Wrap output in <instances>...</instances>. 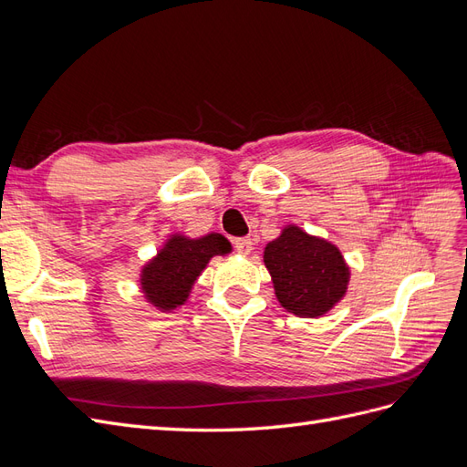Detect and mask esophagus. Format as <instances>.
Returning <instances> with one entry per match:
<instances>
[{"instance_id":"1","label":"esophagus","mask_w":467,"mask_h":467,"mask_svg":"<svg viewBox=\"0 0 467 467\" xmlns=\"http://www.w3.org/2000/svg\"><path fill=\"white\" fill-rule=\"evenodd\" d=\"M234 247L239 255H249V253L253 251V242L249 237H237L234 242Z\"/></svg>"}]
</instances>
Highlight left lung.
I'll use <instances>...</instances> for the list:
<instances>
[{"instance_id": "left-lung-1", "label": "left lung", "mask_w": 467, "mask_h": 467, "mask_svg": "<svg viewBox=\"0 0 467 467\" xmlns=\"http://www.w3.org/2000/svg\"><path fill=\"white\" fill-rule=\"evenodd\" d=\"M280 306L300 317H319L343 298L348 266L333 244L288 225L265 247Z\"/></svg>"}]
</instances>
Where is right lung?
I'll list each match as a JSON object with an SVG mask.
<instances>
[{
  "mask_svg": "<svg viewBox=\"0 0 467 467\" xmlns=\"http://www.w3.org/2000/svg\"><path fill=\"white\" fill-rule=\"evenodd\" d=\"M230 251V242L220 234H208L199 239L173 235L142 268L140 282H142L146 300L161 312H171L182 306L208 261Z\"/></svg>",
  "mask_w": 467,
  "mask_h": 467,
  "instance_id": "right-lung-1",
  "label": "right lung"
}]
</instances>
